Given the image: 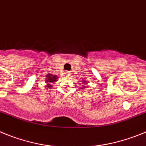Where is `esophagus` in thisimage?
Wrapping results in <instances>:
<instances>
[{"mask_svg":"<svg viewBox=\"0 0 146 146\" xmlns=\"http://www.w3.org/2000/svg\"><path fill=\"white\" fill-rule=\"evenodd\" d=\"M66 75H68H68H70V73H69V72H67Z\"/></svg>","mask_w":146,"mask_h":146,"instance_id":"obj_1","label":"esophagus"}]
</instances>
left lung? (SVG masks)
Instances as JSON below:
<instances>
[{
  "label": "left lung",
  "mask_w": 146,
  "mask_h": 146,
  "mask_svg": "<svg viewBox=\"0 0 146 146\" xmlns=\"http://www.w3.org/2000/svg\"><path fill=\"white\" fill-rule=\"evenodd\" d=\"M83 81H84V80H83ZM83 82H84V83H86V81H83ZM84 88H85V87H84Z\"/></svg>",
  "instance_id": "1"
}]
</instances>
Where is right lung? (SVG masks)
Here are the masks:
<instances>
[{"instance_id":"add662e5","label":"right lung","mask_w":146,"mask_h":146,"mask_svg":"<svg viewBox=\"0 0 146 146\" xmlns=\"http://www.w3.org/2000/svg\"><path fill=\"white\" fill-rule=\"evenodd\" d=\"M46 78H46V82L52 84V83H54L55 81H56V79H57V76H52V74L48 73V74H47V76H46ZM46 86H47V87H48V89H50V87H52V86H51L50 84H48Z\"/></svg>"}]
</instances>
